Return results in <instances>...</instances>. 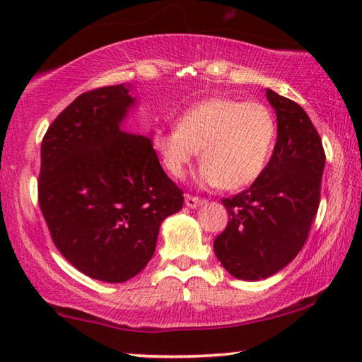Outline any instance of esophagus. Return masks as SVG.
Segmentation results:
<instances>
[{
	"mask_svg": "<svg viewBox=\"0 0 362 362\" xmlns=\"http://www.w3.org/2000/svg\"><path fill=\"white\" fill-rule=\"evenodd\" d=\"M185 202H186L187 207H192V209H194V207L201 206L202 202H204V199H202V197H197V196L186 194V196H185Z\"/></svg>",
	"mask_w": 362,
	"mask_h": 362,
	"instance_id": "34e87169",
	"label": "esophagus"
}]
</instances>
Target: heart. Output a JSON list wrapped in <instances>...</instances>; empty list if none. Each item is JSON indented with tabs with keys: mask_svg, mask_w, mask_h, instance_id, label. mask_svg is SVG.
Instances as JSON below:
<instances>
[{
	"mask_svg": "<svg viewBox=\"0 0 362 362\" xmlns=\"http://www.w3.org/2000/svg\"><path fill=\"white\" fill-rule=\"evenodd\" d=\"M275 136L274 113L264 103L211 98L187 108L176 128L158 132L155 148L176 180L201 151L202 182L232 191L260 176Z\"/></svg>",
	"mask_w": 362,
	"mask_h": 362,
	"instance_id": "heart-1",
	"label": "heart"
}]
</instances>
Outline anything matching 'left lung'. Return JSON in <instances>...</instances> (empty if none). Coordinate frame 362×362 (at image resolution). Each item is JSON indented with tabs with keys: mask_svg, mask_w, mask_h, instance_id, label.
Listing matches in <instances>:
<instances>
[{
	"mask_svg": "<svg viewBox=\"0 0 362 362\" xmlns=\"http://www.w3.org/2000/svg\"><path fill=\"white\" fill-rule=\"evenodd\" d=\"M276 113V143L269 165L249 189L224 197L229 221L216 237L222 267L240 280H260L288 265L308 239L320 206L325 150L298 103L267 88Z\"/></svg>",
	"mask_w": 362,
	"mask_h": 362,
	"instance_id": "8db88e82",
	"label": "left lung"
}]
</instances>
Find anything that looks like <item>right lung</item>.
<instances>
[{"label":"right lung","instance_id":"add662e5","mask_svg":"<svg viewBox=\"0 0 362 362\" xmlns=\"http://www.w3.org/2000/svg\"><path fill=\"white\" fill-rule=\"evenodd\" d=\"M128 92L122 83L78 95L41 145L37 199L54 245L82 274L108 284L145 269L161 222L185 202L150 138L120 128L135 103Z\"/></svg>","mask_w":362,"mask_h":362}]
</instances>
